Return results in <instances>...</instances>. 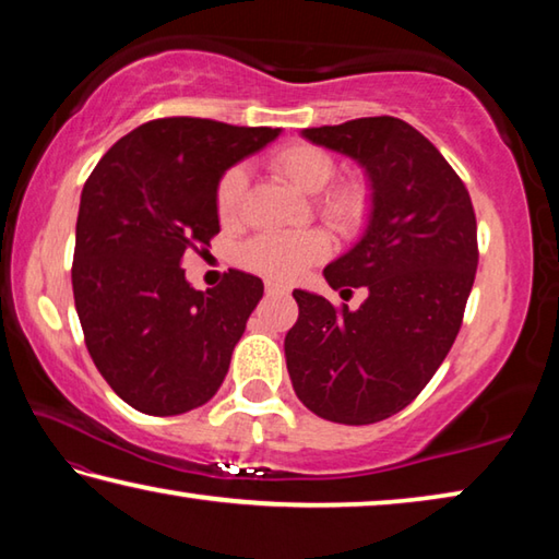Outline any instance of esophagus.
I'll list each match as a JSON object with an SVG mask.
<instances>
[{"instance_id":"1","label":"esophagus","mask_w":559,"mask_h":559,"mask_svg":"<svg viewBox=\"0 0 559 559\" xmlns=\"http://www.w3.org/2000/svg\"><path fill=\"white\" fill-rule=\"evenodd\" d=\"M266 293L269 296H278V293H288V286L281 281H266Z\"/></svg>"}]
</instances>
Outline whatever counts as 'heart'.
<instances>
[{
	"instance_id": "1",
	"label": "heart",
	"mask_w": 559,
	"mask_h": 559,
	"mask_svg": "<svg viewBox=\"0 0 559 559\" xmlns=\"http://www.w3.org/2000/svg\"><path fill=\"white\" fill-rule=\"evenodd\" d=\"M273 175L288 182L300 194H318L335 177V159L316 145L296 143L278 150L271 157ZM243 194V169L231 167L216 187V212L222 222H234L239 216ZM318 212L335 226L337 231L353 234L365 224L370 214V192L359 182L337 185L320 194ZM330 249L328 239L320 231L300 234H269L253 239L243 251V261L266 276L290 281L302 273L310 263L323 259Z\"/></svg>"
}]
</instances>
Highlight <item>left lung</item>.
Returning <instances> with one entry per match:
<instances>
[{
    "mask_svg": "<svg viewBox=\"0 0 559 559\" xmlns=\"http://www.w3.org/2000/svg\"><path fill=\"white\" fill-rule=\"evenodd\" d=\"M300 135L355 159L367 177L365 229L323 271L330 288H367V298L335 310L318 293L293 290L286 367L313 414L374 424L412 404L459 335L478 266L476 214L459 175L409 122L357 118Z\"/></svg>",
    "mask_w": 559,
    "mask_h": 559,
    "instance_id": "1",
    "label": "left lung"
}]
</instances>
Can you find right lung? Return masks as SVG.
<instances>
[{
  "label": "right lung",
  "instance_id": "1",
  "mask_svg": "<svg viewBox=\"0 0 559 559\" xmlns=\"http://www.w3.org/2000/svg\"><path fill=\"white\" fill-rule=\"evenodd\" d=\"M281 135L206 118H163L120 138L93 169L75 222L73 298L88 353L122 402L175 416L212 400L229 372L259 276L229 271L197 290L182 259L219 234L226 169Z\"/></svg>",
  "mask_w": 559,
  "mask_h": 559
}]
</instances>
